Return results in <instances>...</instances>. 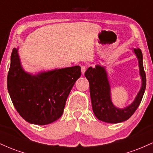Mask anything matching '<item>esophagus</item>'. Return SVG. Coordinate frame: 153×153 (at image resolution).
Instances as JSON below:
<instances>
[{
    "label": "esophagus",
    "instance_id": "1",
    "mask_svg": "<svg viewBox=\"0 0 153 153\" xmlns=\"http://www.w3.org/2000/svg\"><path fill=\"white\" fill-rule=\"evenodd\" d=\"M86 66H85V65H82V66H81V73H82V75H84V73H85V71H86Z\"/></svg>",
    "mask_w": 153,
    "mask_h": 153
}]
</instances>
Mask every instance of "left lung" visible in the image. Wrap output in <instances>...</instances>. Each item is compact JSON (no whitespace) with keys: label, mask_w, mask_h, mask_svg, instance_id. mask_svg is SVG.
<instances>
[{"label":"left lung","mask_w":153,"mask_h":153,"mask_svg":"<svg viewBox=\"0 0 153 153\" xmlns=\"http://www.w3.org/2000/svg\"><path fill=\"white\" fill-rule=\"evenodd\" d=\"M138 59L142 87L134 101L129 106L119 108L112 103L111 99V87L106 70L103 67H90L85 71V76L88 80L92 108L95 116L99 120L107 123H119L127 120L138 108L143 99L146 88V75L144 71L143 53L140 49H134Z\"/></svg>","instance_id":"8db88e82"}]
</instances>
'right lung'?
<instances>
[{
	"instance_id": "right-lung-1",
	"label": "right lung",
	"mask_w": 153,
	"mask_h": 153,
	"mask_svg": "<svg viewBox=\"0 0 153 153\" xmlns=\"http://www.w3.org/2000/svg\"><path fill=\"white\" fill-rule=\"evenodd\" d=\"M80 75V66L29 74L21 65L18 49L13 48L7 86L21 117L31 124L45 125L62 115L68 95Z\"/></svg>"
}]
</instances>
